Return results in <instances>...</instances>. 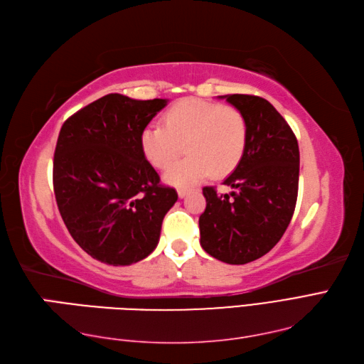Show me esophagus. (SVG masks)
<instances>
[{
  "label": "esophagus",
  "instance_id": "esophagus-1",
  "mask_svg": "<svg viewBox=\"0 0 364 364\" xmlns=\"http://www.w3.org/2000/svg\"><path fill=\"white\" fill-rule=\"evenodd\" d=\"M188 193H190L188 188H177V194H179L181 199H183L185 196H188Z\"/></svg>",
  "mask_w": 364,
  "mask_h": 364
}]
</instances>
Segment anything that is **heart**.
I'll use <instances>...</instances> for the list:
<instances>
[{"instance_id":"b5f03b06","label":"heart","mask_w":364,"mask_h":364,"mask_svg":"<svg viewBox=\"0 0 364 364\" xmlns=\"http://www.w3.org/2000/svg\"><path fill=\"white\" fill-rule=\"evenodd\" d=\"M249 123L235 106L187 99L171 106L162 127H146L140 136L145 157L153 166L168 168L165 181L176 187L196 183L203 177H225L236 170L245 153Z\"/></svg>"}]
</instances>
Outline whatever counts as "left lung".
Wrapping results in <instances>:
<instances>
[{
  "mask_svg": "<svg viewBox=\"0 0 364 364\" xmlns=\"http://www.w3.org/2000/svg\"><path fill=\"white\" fill-rule=\"evenodd\" d=\"M249 123L245 153L224 181L230 194L203 187L200 245L227 264H247L269 253L284 235L298 198L299 148L284 117L262 97L220 95Z\"/></svg>",
  "mask_w": 364,
  "mask_h": 364,
  "instance_id": "8db88e82",
  "label": "left lung"
}]
</instances>
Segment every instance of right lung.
I'll return each instance as SVG.
<instances>
[{"label": "right lung", "mask_w": 364, "mask_h": 364, "mask_svg": "<svg viewBox=\"0 0 364 364\" xmlns=\"http://www.w3.org/2000/svg\"><path fill=\"white\" fill-rule=\"evenodd\" d=\"M165 99L108 94L60 129L54 193L66 228L94 259L129 265L151 253L177 193L161 183L140 136Z\"/></svg>", "instance_id": "right-lung-1"}]
</instances>
